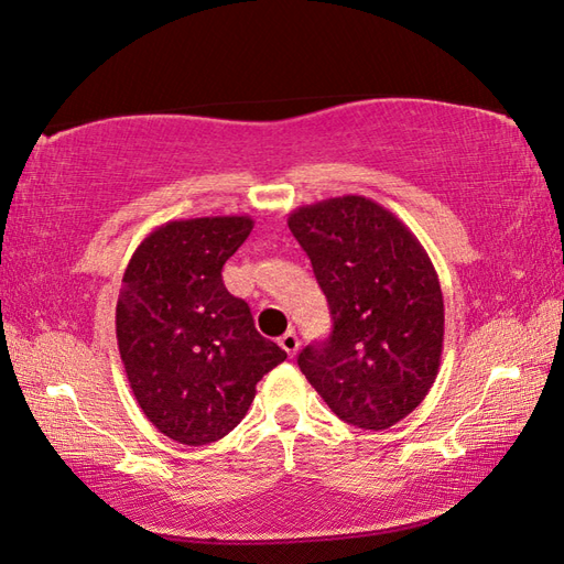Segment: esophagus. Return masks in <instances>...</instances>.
I'll return each mask as SVG.
<instances>
[{
    "instance_id": "obj_1",
    "label": "esophagus",
    "mask_w": 564,
    "mask_h": 564,
    "mask_svg": "<svg viewBox=\"0 0 564 564\" xmlns=\"http://www.w3.org/2000/svg\"><path fill=\"white\" fill-rule=\"evenodd\" d=\"M280 347L284 349L286 355L290 357H294L296 355V349H299V337H296V333H284L282 337H280Z\"/></svg>"
}]
</instances>
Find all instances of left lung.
I'll list each match as a JSON object with an SVG mask.
<instances>
[{
    "label": "left lung",
    "mask_w": 564,
    "mask_h": 564,
    "mask_svg": "<svg viewBox=\"0 0 564 564\" xmlns=\"http://www.w3.org/2000/svg\"><path fill=\"white\" fill-rule=\"evenodd\" d=\"M294 239L328 299L333 333L299 355V369L337 417L388 430L434 386L444 349L440 278L393 212L361 195L294 209Z\"/></svg>",
    "instance_id": "8db88e82"
}]
</instances>
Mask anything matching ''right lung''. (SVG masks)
I'll use <instances>...</instances> for the list:
<instances>
[{
	"mask_svg": "<svg viewBox=\"0 0 564 564\" xmlns=\"http://www.w3.org/2000/svg\"><path fill=\"white\" fill-rule=\"evenodd\" d=\"M253 224L248 215L166 221L124 268L120 359L147 420L178 444L227 436L246 417L258 381L286 359L221 282L224 262Z\"/></svg>",
	"mask_w": 564,
	"mask_h": 564,
	"instance_id": "obj_1",
	"label": "right lung"
}]
</instances>
